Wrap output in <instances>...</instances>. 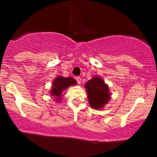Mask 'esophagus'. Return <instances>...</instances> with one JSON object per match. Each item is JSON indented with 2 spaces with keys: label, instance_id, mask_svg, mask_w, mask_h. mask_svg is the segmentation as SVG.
I'll use <instances>...</instances> for the list:
<instances>
[{
  "label": "esophagus",
  "instance_id": "obj_1",
  "mask_svg": "<svg viewBox=\"0 0 157 157\" xmlns=\"http://www.w3.org/2000/svg\"><path fill=\"white\" fill-rule=\"evenodd\" d=\"M75 80H77V83L80 84V82H81V78H80V77H75Z\"/></svg>",
  "mask_w": 157,
  "mask_h": 157
}]
</instances>
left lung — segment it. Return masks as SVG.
<instances>
[{
    "mask_svg": "<svg viewBox=\"0 0 157 157\" xmlns=\"http://www.w3.org/2000/svg\"><path fill=\"white\" fill-rule=\"evenodd\" d=\"M89 104L94 109H98L109 102V87L100 77L96 76L86 84Z\"/></svg>",
    "mask_w": 157,
    "mask_h": 157,
    "instance_id": "8db88e82",
    "label": "left lung"
}]
</instances>
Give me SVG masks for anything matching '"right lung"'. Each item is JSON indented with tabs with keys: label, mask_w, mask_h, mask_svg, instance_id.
Returning <instances> with one entry per match:
<instances>
[{
	"label": "right lung",
	"mask_w": 157,
	"mask_h": 157,
	"mask_svg": "<svg viewBox=\"0 0 157 157\" xmlns=\"http://www.w3.org/2000/svg\"><path fill=\"white\" fill-rule=\"evenodd\" d=\"M75 84H76V81L74 80L72 77H67V78H65L63 77H57L53 82L51 94L57 97V99H60L62 91L67 89L68 86H73ZM57 99H56V100H57Z\"/></svg>",
	"instance_id": "obj_1"
}]
</instances>
